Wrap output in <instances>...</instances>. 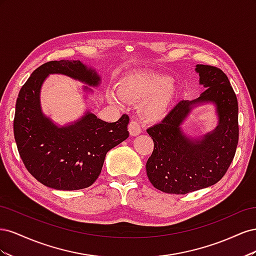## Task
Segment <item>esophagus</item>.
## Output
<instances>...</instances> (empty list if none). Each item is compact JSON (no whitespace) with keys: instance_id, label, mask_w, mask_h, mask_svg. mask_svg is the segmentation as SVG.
Here are the masks:
<instances>
[{"instance_id":"obj_1","label":"esophagus","mask_w":256,"mask_h":256,"mask_svg":"<svg viewBox=\"0 0 256 256\" xmlns=\"http://www.w3.org/2000/svg\"><path fill=\"white\" fill-rule=\"evenodd\" d=\"M128 130H129V134L131 136H138L141 134V126L140 124H138L136 120H132L129 122V126H128Z\"/></svg>"}]
</instances>
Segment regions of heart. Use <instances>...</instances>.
Returning a JSON list of instances; mask_svg holds the SVG:
<instances>
[{"mask_svg": "<svg viewBox=\"0 0 256 256\" xmlns=\"http://www.w3.org/2000/svg\"><path fill=\"white\" fill-rule=\"evenodd\" d=\"M176 94L173 80L160 74H136L122 81L118 88V95L126 102H142L140 113L144 120L156 122L164 118ZM112 102L118 97L110 95Z\"/></svg>", "mask_w": 256, "mask_h": 256, "instance_id": "b5f03b06", "label": "heart"}]
</instances>
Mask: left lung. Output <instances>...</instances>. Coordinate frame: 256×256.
<instances>
[{
	"label": "left lung",
	"instance_id": "left-lung-1",
	"mask_svg": "<svg viewBox=\"0 0 256 256\" xmlns=\"http://www.w3.org/2000/svg\"><path fill=\"white\" fill-rule=\"evenodd\" d=\"M200 84L206 88L194 100H182L161 122L147 129L154 152L146 173L156 189L186 194L218 182L234 159L238 144V102L226 74L209 65H196ZM214 103L218 125L210 133L190 138L181 124L193 107Z\"/></svg>",
	"mask_w": 256,
	"mask_h": 256
}]
</instances>
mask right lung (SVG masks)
I'll return each instance as SVG.
<instances>
[{"label":"right lung","mask_w":256,"mask_h":256,"mask_svg":"<svg viewBox=\"0 0 256 256\" xmlns=\"http://www.w3.org/2000/svg\"><path fill=\"white\" fill-rule=\"evenodd\" d=\"M64 74L92 92L102 78L80 60H51L40 66L21 88L16 102L14 134L28 171L56 190H80L95 182L106 152L129 136V116L106 122L90 111L65 126L54 124L40 106V90L49 74Z\"/></svg>","instance_id":"right-lung-1"}]
</instances>
